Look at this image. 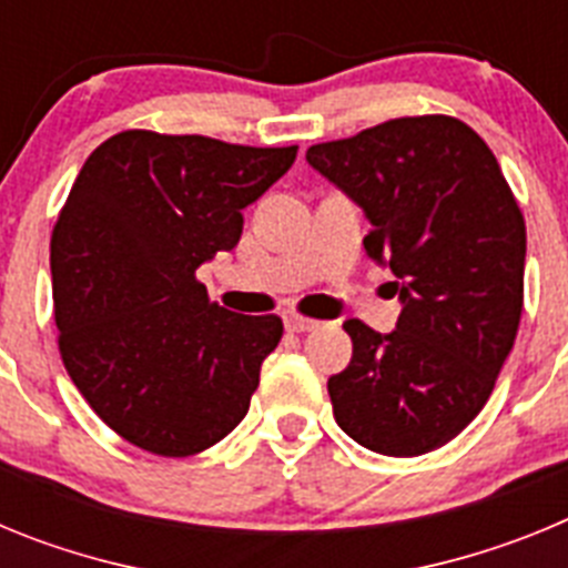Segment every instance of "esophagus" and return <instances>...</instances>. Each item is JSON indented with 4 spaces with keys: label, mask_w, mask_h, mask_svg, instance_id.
<instances>
[{
    "label": "esophagus",
    "mask_w": 568,
    "mask_h": 568,
    "mask_svg": "<svg viewBox=\"0 0 568 568\" xmlns=\"http://www.w3.org/2000/svg\"><path fill=\"white\" fill-rule=\"evenodd\" d=\"M284 327L290 329V333H313L315 327H318V321L313 318H304V315H284Z\"/></svg>",
    "instance_id": "1"
}]
</instances>
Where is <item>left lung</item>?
Segmentation results:
<instances>
[{
    "label": "left lung",
    "mask_w": 568,
    "mask_h": 568,
    "mask_svg": "<svg viewBox=\"0 0 568 568\" xmlns=\"http://www.w3.org/2000/svg\"><path fill=\"white\" fill-rule=\"evenodd\" d=\"M310 168L364 210L366 255L393 270V333L346 321L353 361L327 381L355 444L415 458L489 400L524 310L526 224L498 159L469 124L406 115L313 144Z\"/></svg>",
    "instance_id": "8db88e82"
}]
</instances>
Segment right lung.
Wrapping results in <instances>:
<instances>
[{
    "label": "right lung",
    "mask_w": 568,
    "mask_h": 568,
    "mask_svg": "<svg viewBox=\"0 0 568 568\" xmlns=\"http://www.w3.org/2000/svg\"><path fill=\"white\" fill-rule=\"evenodd\" d=\"M298 148L124 130L99 144L50 239L59 349L93 413L139 449L187 458L244 420L281 318L210 304L195 270Z\"/></svg>",
    "instance_id": "obj_1"
}]
</instances>
